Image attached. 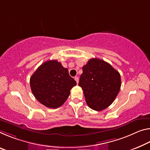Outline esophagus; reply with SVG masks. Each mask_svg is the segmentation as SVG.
I'll return each instance as SVG.
<instances>
[{"mask_svg": "<svg viewBox=\"0 0 150 150\" xmlns=\"http://www.w3.org/2000/svg\"><path fill=\"white\" fill-rule=\"evenodd\" d=\"M75 80L76 81V82H77V83H79V77H75Z\"/></svg>", "mask_w": 150, "mask_h": 150, "instance_id": "esophagus-1", "label": "esophagus"}]
</instances>
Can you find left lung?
Instances as JSON below:
<instances>
[{
  "label": "left lung",
  "mask_w": 150,
  "mask_h": 150,
  "mask_svg": "<svg viewBox=\"0 0 150 150\" xmlns=\"http://www.w3.org/2000/svg\"><path fill=\"white\" fill-rule=\"evenodd\" d=\"M120 73L110 64L101 59H89L83 67L79 85L90 108L102 111L111 105L120 90Z\"/></svg>",
  "instance_id": "obj_1"
}]
</instances>
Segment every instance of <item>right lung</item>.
Listing matches in <instances>:
<instances>
[{
	"label": "right lung",
	"mask_w": 150,
	"mask_h": 150,
	"mask_svg": "<svg viewBox=\"0 0 150 150\" xmlns=\"http://www.w3.org/2000/svg\"><path fill=\"white\" fill-rule=\"evenodd\" d=\"M77 84L68 69L57 60L47 61L40 65L30 79L33 96L49 108L63 105L69 96L70 90Z\"/></svg>",
	"instance_id": "add662e5"
}]
</instances>
